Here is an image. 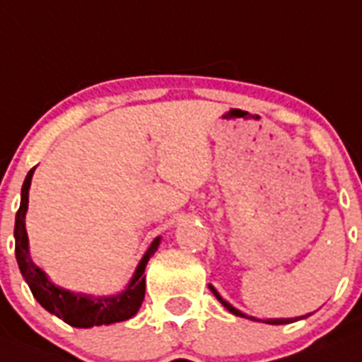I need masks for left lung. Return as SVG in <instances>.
<instances>
[{
	"label": "left lung",
	"instance_id": "left-lung-1",
	"mask_svg": "<svg viewBox=\"0 0 362 362\" xmlns=\"http://www.w3.org/2000/svg\"><path fill=\"white\" fill-rule=\"evenodd\" d=\"M209 290H211V291H213V295H215V297L218 298L220 302H222V305H223V308L227 309V311H229V313H233V315H236V316H242V318H249V316H247V315H243L242 311H238V309H236V308H233V305H230L229 302H226V300H223V298L220 297V295H218V291H216L215 288L211 286V284H209ZM309 315H311V313H309ZM309 315H304V316H300V318H275V320H264V322H267V323H270V325H284V323H291V322H297V320L308 318ZM250 320H254V322H259V320H256V318H250Z\"/></svg>",
	"mask_w": 362,
	"mask_h": 362
}]
</instances>
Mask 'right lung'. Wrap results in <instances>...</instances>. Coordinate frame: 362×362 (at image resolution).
Segmentation results:
<instances>
[{"mask_svg": "<svg viewBox=\"0 0 362 362\" xmlns=\"http://www.w3.org/2000/svg\"><path fill=\"white\" fill-rule=\"evenodd\" d=\"M33 170H35V167L24 179L23 190H21V206L17 209L16 227H13L17 264H19L24 281L28 282L33 297L46 311L57 315L69 325L80 327V329H88V327L94 325H110V323L124 322V320L135 316L142 305L144 297H146V275H144L146 264L151 259V256L156 252L160 238L151 243L146 256L136 267L129 286L122 293L113 295V297L92 298L87 295L71 293V291L54 286L46 277V274L33 263L28 252V235H26V227H24V215L28 209V190L30 185H32Z\"/></svg>", "mask_w": 362, "mask_h": 362, "instance_id": "right-lung-1", "label": "right lung"}]
</instances>
